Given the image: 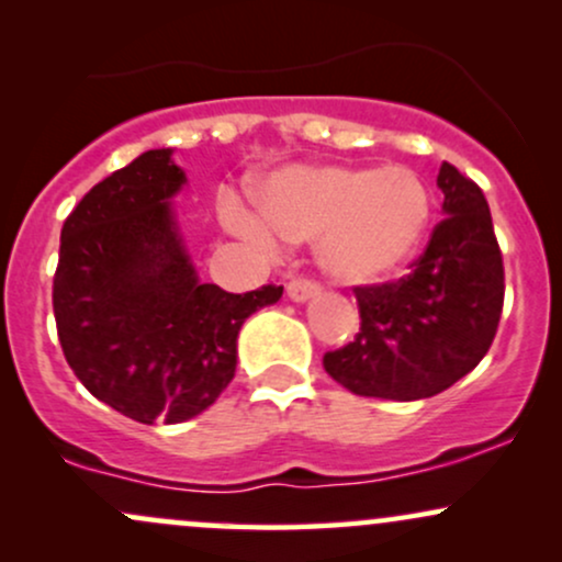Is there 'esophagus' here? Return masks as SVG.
<instances>
[{"label":"esophagus","instance_id":"34e87169","mask_svg":"<svg viewBox=\"0 0 562 562\" xmlns=\"http://www.w3.org/2000/svg\"><path fill=\"white\" fill-rule=\"evenodd\" d=\"M319 295V285L314 280H306V277H295V280L288 282V299L295 303H303L308 299Z\"/></svg>","mask_w":562,"mask_h":562}]
</instances>
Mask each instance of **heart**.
<instances>
[{"instance_id": "b5f03b06", "label": "heart", "mask_w": 562, "mask_h": 562, "mask_svg": "<svg viewBox=\"0 0 562 562\" xmlns=\"http://www.w3.org/2000/svg\"><path fill=\"white\" fill-rule=\"evenodd\" d=\"M224 224L263 248L312 243L319 267L346 285L396 274L434 216L428 187L404 166H290L259 187V214L224 198Z\"/></svg>"}]
</instances>
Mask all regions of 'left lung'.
<instances>
[{"mask_svg": "<svg viewBox=\"0 0 562 562\" xmlns=\"http://www.w3.org/2000/svg\"><path fill=\"white\" fill-rule=\"evenodd\" d=\"M443 216L398 282L353 288L359 327L322 364L357 396L415 402L447 391L486 357L505 303V267L481 187L441 164Z\"/></svg>", "mask_w": 562, "mask_h": 562, "instance_id": "8db88e82", "label": "left lung"}]
</instances>
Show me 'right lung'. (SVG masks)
Returning a JSON list of instances; mask_svg holds the SVG:
<instances>
[{"mask_svg":"<svg viewBox=\"0 0 562 562\" xmlns=\"http://www.w3.org/2000/svg\"><path fill=\"white\" fill-rule=\"evenodd\" d=\"M171 147L94 184L60 232L53 308L70 370L132 420L184 423L235 378L243 322L280 285L227 293L200 282L171 198L187 177Z\"/></svg>","mask_w":562,"mask_h":562,"instance_id":"1","label":"right lung"}]
</instances>
